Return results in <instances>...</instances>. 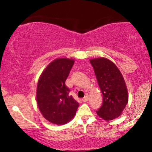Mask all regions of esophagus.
I'll list each match as a JSON object with an SVG mask.
<instances>
[{
	"instance_id": "esophagus-1",
	"label": "esophagus",
	"mask_w": 152,
	"mask_h": 152,
	"mask_svg": "<svg viewBox=\"0 0 152 152\" xmlns=\"http://www.w3.org/2000/svg\"><path fill=\"white\" fill-rule=\"evenodd\" d=\"M88 99H89V97H88V96H86L84 97V98H83L82 99V101H83V102H86L88 101Z\"/></svg>"
}]
</instances>
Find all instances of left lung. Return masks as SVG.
Segmentation results:
<instances>
[{
	"label": "left lung",
	"mask_w": 152,
	"mask_h": 152,
	"mask_svg": "<svg viewBox=\"0 0 152 152\" xmlns=\"http://www.w3.org/2000/svg\"><path fill=\"white\" fill-rule=\"evenodd\" d=\"M103 95L102 106L97 115L106 121L121 116L129 101L128 91L121 71L106 58L90 60Z\"/></svg>",
	"instance_id": "1"
}]
</instances>
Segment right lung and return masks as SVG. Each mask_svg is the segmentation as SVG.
<instances>
[{
  "label": "right lung",
  "instance_id": "add662e5",
  "mask_svg": "<svg viewBox=\"0 0 152 152\" xmlns=\"http://www.w3.org/2000/svg\"><path fill=\"white\" fill-rule=\"evenodd\" d=\"M74 64L71 58H56L40 76L36 102L43 116L50 123L63 125L74 117L78 103L69 95L65 82Z\"/></svg>",
  "mask_w": 152,
  "mask_h": 152
}]
</instances>
